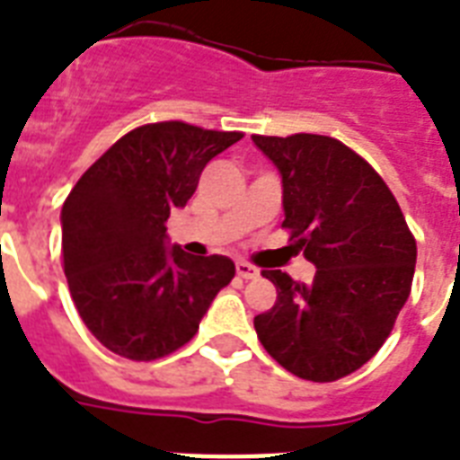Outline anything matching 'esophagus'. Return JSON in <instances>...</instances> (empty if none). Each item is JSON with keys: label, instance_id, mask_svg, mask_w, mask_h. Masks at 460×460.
Listing matches in <instances>:
<instances>
[{"label": "esophagus", "instance_id": "obj_1", "mask_svg": "<svg viewBox=\"0 0 460 460\" xmlns=\"http://www.w3.org/2000/svg\"><path fill=\"white\" fill-rule=\"evenodd\" d=\"M236 272H238V277H241V279H255V277L260 274V270H258V267H252L251 262H243V260H238Z\"/></svg>", "mask_w": 460, "mask_h": 460}]
</instances>
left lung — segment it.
I'll return each instance as SVG.
<instances>
[{"instance_id":"left-lung-1","label":"left lung","mask_w":460,"mask_h":460,"mask_svg":"<svg viewBox=\"0 0 460 460\" xmlns=\"http://www.w3.org/2000/svg\"><path fill=\"white\" fill-rule=\"evenodd\" d=\"M284 186V222L317 272L310 284L262 270L277 303L255 317L270 356L310 382H334L370 360L413 284L415 238L375 169L341 140L252 136Z\"/></svg>"}]
</instances>
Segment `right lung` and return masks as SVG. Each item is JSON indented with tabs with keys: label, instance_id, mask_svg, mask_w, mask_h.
<instances>
[{
	"label": "right lung",
	"instance_id": "obj_1",
	"mask_svg": "<svg viewBox=\"0 0 460 460\" xmlns=\"http://www.w3.org/2000/svg\"><path fill=\"white\" fill-rule=\"evenodd\" d=\"M243 138L183 121L133 128L83 173L61 208V255L75 310L104 349L157 360L200 327L236 274L224 255L169 245L166 219L209 159Z\"/></svg>",
	"mask_w": 460,
	"mask_h": 460
}]
</instances>
